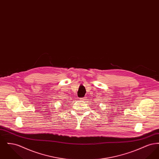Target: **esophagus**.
Returning a JSON list of instances; mask_svg holds the SVG:
<instances>
[{"mask_svg":"<svg viewBox=\"0 0 159 159\" xmlns=\"http://www.w3.org/2000/svg\"><path fill=\"white\" fill-rule=\"evenodd\" d=\"M81 101H86V97H83V98H82L80 99Z\"/></svg>","mask_w":159,"mask_h":159,"instance_id":"34e87169","label":"esophagus"}]
</instances>
